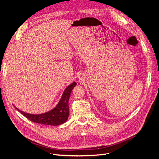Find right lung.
<instances>
[{"label": "right lung", "instance_id": "right-lung-1", "mask_svg": "<svg viewBox=\"0 0 159 159\" xmlns=\"http://www.w3.org/2000/svg\"><path fill=\"white\" fill-rule=\"evenodd\" d=\"M75 85L76 83L74 82V83L67 87L64 93H63L62 98L57 106L49 112L39 114V115H32V114L25 113L18 110L17 107L16 109L21 114H23L25 117H27L30 121H33L34 123L52 126L61 125L66 121L69 116L68 100L72 90Z\"/></svg>", "mask_w": 159, "mask_h": 159}]
</instances>
